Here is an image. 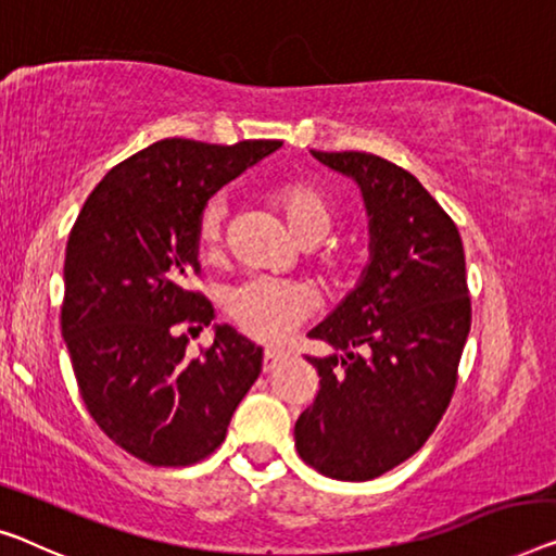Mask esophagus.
Returning a JSON list of instances; mask_svg holds the SVG:
<instances>
[{"label":"esophagus","instance_id":"obj_1","mask_svg":"<svg viewBox=\"0 0 556 556\" xmlns=\"http://www.w3.org/2000/svg\"><path fill=\"white\" fill-rule=\"evenodd\" d=\"M281 359H285V352H279V350H264L262 369H264V371H271Z\"/></svg>","mask_w":556,"mask_h":556}]
</instances>
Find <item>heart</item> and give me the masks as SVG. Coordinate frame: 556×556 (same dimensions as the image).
Wrapping results in <instances>:
<instances>
[{
  "label": "heart",
  "mask_w": 556,
  "mask_h": 556,
  "mask_svg": "<svg viewBox=\"0 0 556 556\" xmlns=\"http://www.w3.org/2000/svg\"><path fill=\"white\" fill-rule=\"evenodd\" d=\"M269 202L277 206L287 225L306 244L325 239L334 227V204L331 199L306 179H287L269 189ZM227 202L225 197H212L199 212L197 244L204 254L219 252L225 239ZM321 275L339 279L357 262V247L352 239H329L314 252ZM317 306L314 292L304 281L279 277H250L239 281L225 296V312L231 325L247 337L264 344H277L309 317Z\"/></svg>",
  "instance_id": "1"
}]
</instances>
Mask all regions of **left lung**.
Here are the masks:
<instances>
[{
  "label": "left lung",
  "mask_w": 556,
  "mask_h": 556,
  "mask_svg": "<svg viewBox=\"0 0 556 556\" xmlns=\"http://www.w3.org/2000/svg\"><path fill=\"white\" fill-rule=\"evenodd\" d=\"M359 181L371 262L309 339L344 357L306 362L319 389L294 425L300 457L325 477L367 482L421 450L452 402L471 327L454 219L407 169L367 152H312Z\"/></svg>",
  "instance_id": "obj_1"
}]
</instances>
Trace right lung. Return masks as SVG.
<instances>
[{"instance_id": "obj_1", "label": "right lung", "mask_w": 556, "mask_h": 556, "mask_svg": "<svg viewBox=\"0 0 556 556\" xmlns=\"http://www.w3.org/2000/svg\"><path fill=\"white\" fill-rule=\"evenodd\" d=\"M279 147L162 139L106 172L70 231L62 337L79 394L99 429L152 467L210 457L260 377L262 350L231 327L189 357L185 331L214 317L189 279L206 199Z\"/></svg>"}]
</instances>
